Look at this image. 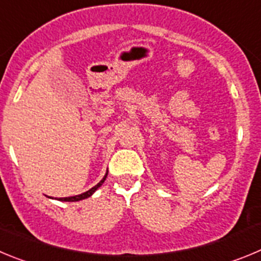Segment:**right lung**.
<instances>
[{"label": "right lung", "mask_w": 261, "mask_h": 261, "mask_svg": "<svg viewBox=\"0 0 261 261\" xmlns=\"http://www.w3.org/2000/svg\"><path fill=\"white\" fill-rule=\"evenodd\" d=\"M107 175H108V173L104 175V178H102V179L100 180V182H98L97 185H96V186H93L92 189L88 190V191L83 192V194H81V195H75V196H69V198H60V199H57V200H61V201H79V200H83V199L90 198L91 195H92L93 192H95L96 190H97L98 187L101 186L102 183H104V180L107 179Z\"/></svg>", "instance_id": "right-lung-1"}]
</instances>
